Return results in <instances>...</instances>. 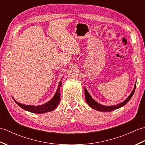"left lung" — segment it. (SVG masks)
<instances>
[{"label":"left lung","mask_w":145,"mask_h":145,"mask_svg":"<svg viewBox=\"0 0 145 145\" xmlns=\"http://www.w3.org/2000/svg\"><path fill=\"white\" fill-rule=\"evenodd\" d=\"M135 88H136V84H135L133 90L131 91V94L129 95L127 99H126L124 101H123V102L120 103L119 104H117V105H114V106H104V105H102L98 103V102H97L96 101L94 100L93 98H91V97L90 96V95L89 94V93L88 92L87 89H86V88H85V100H86V101H87V103H88V105L90 106L91 108H93L94 110H96L97 111H100V112H111V111L120 108L123 106L127 104L128 101H130L132 96L133 95V94L135 93Z\"/></svg>","instance_id":"8db88e82"}]
</instances>
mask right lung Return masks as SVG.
<instances>
[{
	"label": "right lung",
	"instance_id": "add662e5",
	"mask_svg": "<svg viewBox=\"0 0 145 145\" xmlns=\"http://www.w3.org/2000/svg\"><path fill=\"white\" fill-rule=\"evenodd\" d=\"M61 84H62V83H61V82H60L59 85H58L56 93H55L54 97L52 98V100L48 101L47 103H46L44 105H39V106L26 105H24V104L18 103L15 100L14 101L18 106L22 108L26 111H28V112H30L31 113L40 114V113H44L51 112V111H53L55 109V108L57 106L58 103L60 102V89Z\"/></svg>",
	"mask_w": 145,
	"mask_h": 145
}]
</instances>
